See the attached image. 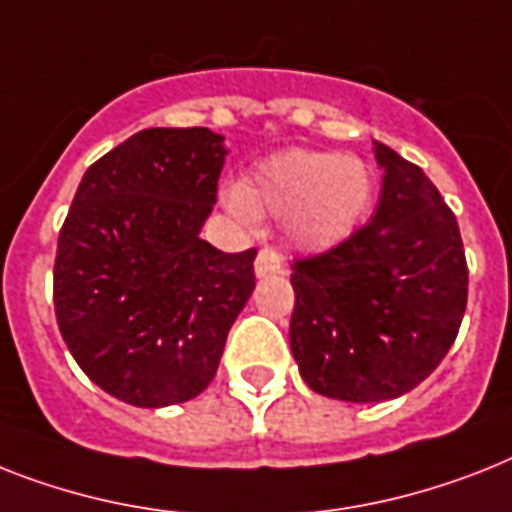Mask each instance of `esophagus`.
Returning <instances> with one entry per match:
<instances>
[{
	"mask_svg": "<svg viewBox=\"0 0 512 512\" xmlns=\"http://www.w3.org/2000/svg\"><path fill=\"white\" fill-rule=\"evenodd\" d=\"M284 270V257L278 255L273 247H263L257 252V260H255V273L260 278L265 276H273V273H281Z\"/></svg>",
	"mask_w": 512,
	"mask_h": 512,
	"instance_id": "1",
	"label": "esophagus"
}]
</instances>
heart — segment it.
<instances>
[{
    "instance_id": "obj_1",
    "label": "heart",
    "mask_w": 512,
    "mask_h": 512,
    "mask_svg": "<svg viewBox=\"0 0 512 512\" xmlns=\"http://www.w3.org/2000/svg\"><path fill=\"white\" fill-rule=\"evenodd\" d=\"M371 194L373 178L365 162L334 152L286 149L257 162L242 189H228L226 205L247 220L257 213L286 218L294 242L326 249L360 226Z\"/></svg>"
}]
</instances>
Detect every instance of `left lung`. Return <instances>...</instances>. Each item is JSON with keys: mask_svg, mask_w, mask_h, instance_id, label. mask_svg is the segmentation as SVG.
Wrapping results in <instances>:
<instances>
[{"mask_svg": "<svg viewBox=\"0 0 512 512\" xmlns=\"http://www.w3.org/2000/svg\"><path fill=\"white\" fill-rule=\"evenodd\" d=\"M384 186L373 218L292 263L289 342L313 392L384 402L436 371L463 323L468 263L458 218L429 176L376 144Z\"/></svg>", "mask_w": 512, "mask_h": 512, "instance_id": "obj_1", "label": "left lung"}]
</instances>
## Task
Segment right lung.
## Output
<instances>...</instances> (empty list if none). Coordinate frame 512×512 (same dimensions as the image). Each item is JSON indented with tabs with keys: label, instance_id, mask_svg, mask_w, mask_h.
<instances>
[{
	"label": "right lung",
	"instance_id": "add662e5",
	"mask_svg": "<svg viewBox=\"0 0 512 512\" xmlns=\"http://www.w3.org/2000/svg\"><path fill=\"white\" fill-rule=\"evenodd\" d=\"M223 155L207 128H144L83 173L60 228V334L81 371L128 405L205 392L255 289V247L231 255L199 239Z\"/></svg>",
	"mask_w": 512,
	"mask_h": 512
}]
</instances>
